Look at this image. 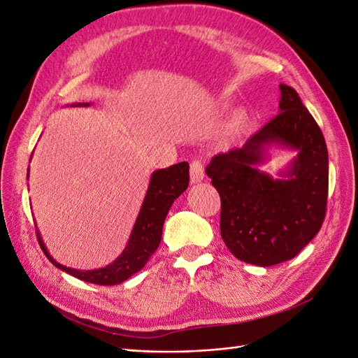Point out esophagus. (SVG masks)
<instances>
[{
  "mask_svg": "<svg viewBox=\"0 0 358 358\" xmlns=\"http://www.w3.org/2000/svg\"><path fill=\"white\" fill-rule=\"evenodd\" d=\"M204 178V164L199 160L190 163V182H199Z\"/></svg>",
  "mask_w": 358,
  "mask_h": 358,
  "instance_id": "obj_1",
  "label": "esophagus"
}]
</instances>
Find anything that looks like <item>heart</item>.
I'll return each instance as SVG.
<instances>
[{
	"instance_id": "1",
	"label": "heart",
	"mask_w": 358,
	"mask_h": 358,
	"mask_svg": "<svg viewBox=\"0 0 358 358\" xmlns=\"http://www.w3.org/2000/svg\"><path fill=\"white\" fill-rule=\"evenodd\" d=\"M250 124V114H248L245 110H239L234 114V117L230 119V123L227 127V132L229 136L231 137H239L243 136L245 129Z\"/></svg>"
}]
</instances>
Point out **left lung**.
I'll return each instance as SVG.
<instances>
[{"instance_id":"left-lung-1","label":"left lung","mask_w":358,"mask_h":358,"mask_svg":"<svg viewBox=\"0 0 358 358\" xmlns=\"http://www.w3.org/2000/svg\"><path fill=\"white\" fill-rule=\"evenodd\" d=\"M279 114L241 148L220 152L206 173L221 196V238L259 267L285 262L319 234L327 212L328 149L296 90L280 84ZM271 147L296 157L276 179L259 168Z\"/></svg>"}]
</instances>
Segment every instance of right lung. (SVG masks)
I'll use <instances>...</instances> for the list:
<instances>
[{"mask_svg":"<svg viewBox=\"0 0 358 358\" xmlns=\"http://www.w3.org/2000/svg\"><path fill=\"white\" fill-rule=\"evenodd\" d=\"M91 103H71V106H90ZM31 160V157H30ZM29 180V171H27ZM189 186V163L181 162L172 164L166 169L154 171L146 195L141 203L140 212L134 222V227L128 239L127 247L123 248L119 257L108 264L106 267L96 270H78L57 262L55 257L48 253L47 247L41 238L39 230L36 229L39 245L43 252L56 268H59L71 276L80 280L90 282L96 285H117L132 274H136L145 267L149 257L154 255L157 247L160 245L163 224L173 201L185 192Z\"/></svg>","mask_w":358,"mask_h":358,"instance_id":"1","label":"right lung"}]
</instances>
